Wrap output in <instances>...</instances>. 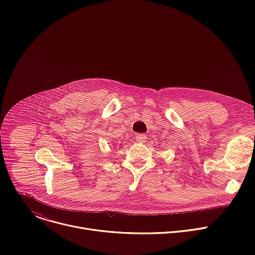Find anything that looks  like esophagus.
Wrapping results in <instances>:
<instances>
[{
	"instance_id": "1",
	"label": "esophagus",
	"mask_w": 255,
	"mask_h": 255,
	"mask_svg": "<svg viewBox=\"0 0 255 255\" xmlns=\"http://www.w3.org/2000/svg\"><path fill=\"white\" fill-rule=\"evenodd\" d=\"M136 141H138V142H144L145 140H146V135H144V134H137L136 135Z\"/></svg>"
}]
</instances>
